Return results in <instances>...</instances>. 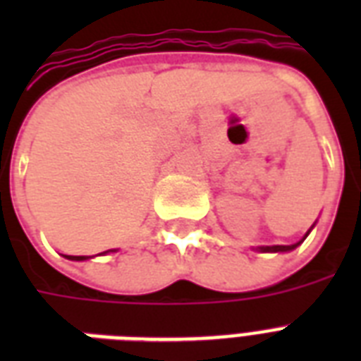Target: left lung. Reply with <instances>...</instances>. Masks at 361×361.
Returning a JSON list of instances; mask_svg holds the SVG:
<instances>
[{"instance_id":"1","label":"left lung","mask_w":361,"mask_h":361,"mask_svg":"<svg viewBox=\"0 0 361 361\" xmlns=\"http://www.w3.org/2000/svg\"><path fill=\"white\" fill-rule=\"evenodd\" d=\"M307 234H305V238H307ZM305 238H303V240H305ZM302 241L292 243V245H262V247H257V251H260V252H286V251H292V249H296V247L300 245Z\"/></svg>"}]
</instances>
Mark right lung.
Instances as JSON below:
<instances>
[{
	"label": "right lung",
	"instance_id": "1",
	"mask_svg": "<svg viewBox=\"0 0 361 361\" xmlns=\"http://www.w3.org/2000/svg\"><path fill=\"white\" fill-rule=\"evenodd\" d=\"M110 251H112V249H110ZM106 252L109 251L101 252V255H106ZM114 252H116V249H114ZM65 258H69V260H87L90 257H71V255H65Z\"/></svg>",
	"mask_w": 361,
	"mask_h": 361
}]
</instances>
